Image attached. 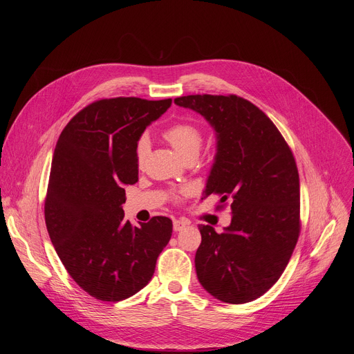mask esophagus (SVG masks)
I'll list each match as a JSON object with an SVG mask.
<instances>
[{"label":"esophagus","mask_w":354,"mask_h":354,"mask_svg":"<svg viewBox=\"0 0 354 354\" xmlns=\"http://www.w3.org/2000/svg\"><path fill=\"white\" fill-rule=\"evenodd\" d=\"M189 223H186L185 220H174V231H182Z\"/></svg>","instance_id":"obj_1"}]
</instances>
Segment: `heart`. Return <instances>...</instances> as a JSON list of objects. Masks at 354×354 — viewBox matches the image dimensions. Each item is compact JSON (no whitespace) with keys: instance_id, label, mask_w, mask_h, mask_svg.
I'll return each mask as SVG.
<instances>
[{"instance_id":"obj_1","label":"heart","mask_w":354,"mask_h":354,"mask_svg":"<svg viewBox=\"0 0 354 354\" xmlns=\"http://www.w3.org/2000/svg\"><path fill=\"white\" fill-rule=\"evenodd\" d=\"M164 137L183 158H187L189 156H197L201 142H203L201 130L196 124L189 122H178L171 124L164 130ZM148 153L149 140L147 136H141L136 144L137 162L142 164Z\"/></svg>"}]
</instances>
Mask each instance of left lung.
<instances>
[{"mask_svg": "<svg viewBox=\"0 0 354 354\" xmlns=\"http://www.w3.org/2000/svg\"><path fill=\"white\" fill-rule=\"evenodd\" d=\"M178 106L203 116L217 153L201 200L231 198V224L221 234L198 225L194 266L214 298L243 304L263 295L284 272L299 234V179L291 149L273 122L236 95H189Z\"/></svg>", "mask_w": 354, "mask_h": 354, "instance_id": "obj_1", "label": "left lung"}]
</instances>
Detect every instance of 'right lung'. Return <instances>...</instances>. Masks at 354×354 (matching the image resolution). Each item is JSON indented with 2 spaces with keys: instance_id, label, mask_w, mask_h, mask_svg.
I'll return each mask as SVG.
<instances>
[{
  "instance_id": "add662e5",
  "label": "right lung",
  "mask_w": 354,
  "mask_h": 354,
  "mask_svg": "<svg viewBox=\"0 0 354 354\" xmlns=\"http://www.w3.org/2000/svg\"><path fill=\"white\" fill-rule=\"evenodd\" d=\"M172 99H100L62 131L50 169L44 220L74 281L102 301H122L148 284L172 235L168 217L124 220V186L138 180L136 144Z\"/></svg>"
}]
</instances>
